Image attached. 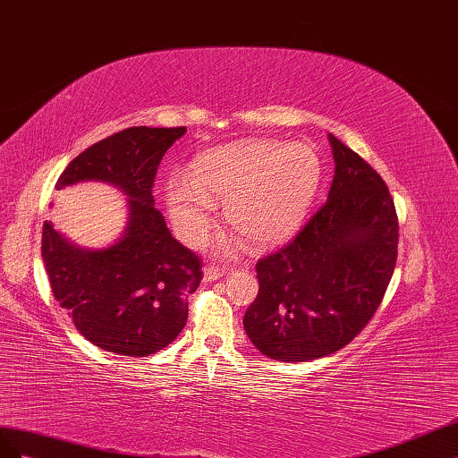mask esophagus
<instances>
[{"label": "esophagus", "mask_w": 458, "mask_h": 458, "mask_svg": "<svg viewBox=\"0 0 458 458\" xmlns=\"http://www.w3.org/2000/svg\"><path fill=\"white\" fill-rule=\"evenodd\" d=\"M225 268H220V267H215V265H208V267H205L203 268V280L205 282H215V280H218L220 276H225Z\"/></svg>", "instance_id": "esophagus-1"}]
</instances>
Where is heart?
Instances as JSON below:
<instances>
[{"instance_id": "heart-1", "label": "heart", "mask_w": 458, "mask_h": 458, "mask_svg": "<svg viewBox=\"0 0 458 458\" xmlns=\"http://www.w3.org/2000/svg\"><path fill=\"white\" fill-rule=\"evenodd\" d=\"M320 176L318 153L309 143L245 140L199 155L190 180H171L166 205L182 236L201 243L213 226V203L222 201L228 225L265 250L303 225ZM236 247L228 242L225 250Z\"/></svg>"}]
</instances>
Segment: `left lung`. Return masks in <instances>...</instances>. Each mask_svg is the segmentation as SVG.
Masks as SVG:
<instances>
[{
    "label": "left lung",
    "mask_w": 458,
    "mask_h": 458,
    "mask_svg": "<svg viewBox=\"0 0 458 458\" xmlns=\"http://www.w3.org/2000/svg\"><path fill=\"white\" fill-rule=\"evenodd\" d=\"M328 199L276 253L257 260L243 328L263 355L303 362L345 347L380 307L395 270L399 218L382 176L328 136Z\"/></svg>",
    "instance_id": "left-lung-1"
}]
</instances>
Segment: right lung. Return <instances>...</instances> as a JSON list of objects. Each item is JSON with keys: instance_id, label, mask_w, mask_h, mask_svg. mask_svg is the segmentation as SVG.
Returning a JSON list of instances; mask_svg holds the SVG:
<instances>
[{"instance_id": "add662e5", "label": "right lung", "mask_w": 458, "mask_h": 458, "mask_svg": "<svg viewBox=\"0 0 458 458\" xmlns=\"http://www.w3.org/2000/svg\"><path fill=\"white\" fill-rule=\"evenodd\" d=\"M184 132L121 130L74 157L55 184L99 180L128 195V226L106 250H82L47 220L42 232L54 297L88 342L114 355L148 357L173 344L203 278L201 259L173 238L151 193L163 155Z\"/></svg>"}]
</instances>
